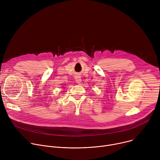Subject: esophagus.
<instances>
[{"label":"esophagus","mask_w":160,"mask_h":160,"mask_svg":"<svg viewBox=\"0 0 160 160\" xmlns=\"http://www.w3.org/2000/svg\"><path fill=\"white\" fill-rule=\"evenodd\" d=\"M75 80H76V82L77 83L80 84V82H81V77L79 75H76L75 76Z\"/></svg>","instance_id":"esophagus-1"}]
</instances>
